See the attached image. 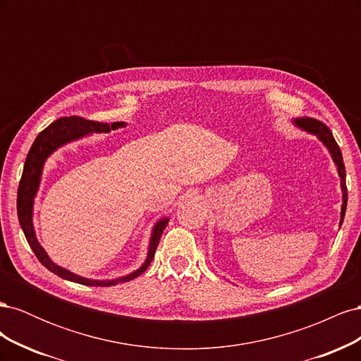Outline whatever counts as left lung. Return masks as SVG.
I'll use <instances>...</instances> for the list:
<instances>
[{
  "mask_svg": "<svg viewBox=\"0 0 361 361\" xmlns=\"http://www.w3.org/2000/svg\"><path fill=\"white\" fill-rule=\"evenodd\" d=\"M295 123H297L300 128L309 130V133L318 135L321 138L322 143L329 147V150L331 152V157L336 162L337 170H338V176H341V182H342V191H343V204H342V221H343V216H345V211H346V202H348V188H346V173H345V164H343V158H342V152L341 147L337 146L336 140L331 134L330 128L326 126L325 123H322L321 120L318 118H313V117H301L295 120ZM341 221V224H342Z\"/></svg>",
  "mask_w": 361,
  "mask_h": 361,
  "instance_id": "left-lung-1",
  "label": "left lung"
}]
</instances>
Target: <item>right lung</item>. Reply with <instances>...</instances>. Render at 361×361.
Returning a JSON list of instances; mask_svg holds the SVG:
<instances>
[{
    "label": "right lung",
    "mask_w": 361,
    "mask_h": 361,
    "mask_svg": "<svg viewBox=\"0 0 361 361\" xmlns=\"http://www.w3.org/2000/svg\"><path fill=\"white\" fill-rule=\"evenodd\" d=\"M120 126H125L123 122H114V123H101V122H94V120H87L80 116H71V117H60L56 122H52L48 128H45L42 133L37 135V138L32 143L25 164H24V171H23V178L19 180V188H18V218L20 227H23L24 235L27 238V241L31 247V250L35 251L36 257L39 259L40 264L48 268L54 274L66 279L75 283H80V285L85 286H114L117 283H123L134 280L140 274L149 268L152 259L155 256L157 247L159 244L161 235L164 232V228L167 227L169 220L164 218L161 220L155 228L154 233H152L150 239V247H149V256L145 262V265L140 269H137L133 274H129L126 277L117 279V280H108V281H97V280H89V279H82L72 274L68 269L60 268L56 264H52L48 255L45 253V250L40 247L37 243V239L35 236V231H32V223H31V209H32V197L36 195L39 182H40V174H42V167L45 159L52 154L54 150L60 147L61 145L68 143L71 140L80 138L89 133H110L111 129H117Z\"/></svg>",
    "instance_id": "1"
}]
</instances>
